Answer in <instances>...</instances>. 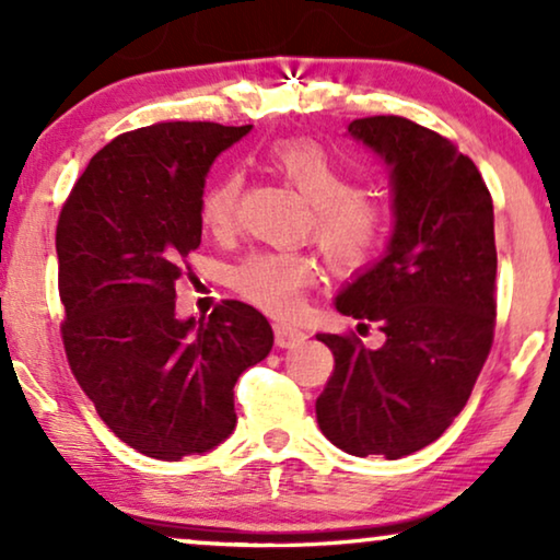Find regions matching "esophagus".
<instances>
[{"mask_svg":"<svg viewBox=\"0 0 560 560\" xmlns=\"http://www.w3.org/2000/svg\"><path fill=\"white\" fill-rule=\"evenodd\" d=\"M308 339V334L301 331V328L288 326V324H275V343L282 349H293L301 347V343Z\"/></svg>","mask_w":560,"mask_h":560,"instance_id":"1","label":"esophagus"}]
</instances>
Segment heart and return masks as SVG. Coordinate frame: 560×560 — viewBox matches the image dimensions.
<instances>
[{
    "label": "heart",
    "instance_id": "heart-1",
    "mask_svg": "<svg viewBox=\"0 0 560 560\" xmlns=\"http://www.w3.org/2000/svg\"><path fill=\"white\" fill-rule=\"evenodd\" d=\"M267 167L311 203L308 232L336 270H357L377 255L387 236V211L357 188L354 175L313 140H282L267 150ZM242 175L226 173L201 198V221L226 236L240 217ZM316 280V262L305 252L259 249L234 265L232 288L270 316H293Z\"/></svg>",
    "mask_w": 560,
    "mask_h": 560
}]
</instances>
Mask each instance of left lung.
Here are the masks:
<instances>
[{"mask_svg":"<svg viewBox=\"0 0 560 560\" xmlns=\"http://www.w3.org/2000/svg\"><path fill=\"white\" fill-rule=\"evenodd\" d=\"M349 132L389 165L395 234L336 308L387 341L372 351L357 334H318L336 364L316 418L347 454L402 458L454 423L492 349L494 209L471 158L433 129L387 114Z\"/></svg>","mask_w":560,"mask_h":560,"instance_id":"1","label":"left lung"}]
</instances>
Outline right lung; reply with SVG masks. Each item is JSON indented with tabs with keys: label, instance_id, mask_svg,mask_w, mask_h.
<instances>
[{
	"label": "right lung",
	"instance_id": "1",
	"mask_svg": "<svg viewBox=\"0 0 560 560\" xmlns=\"http://www.w3.org/2000/svg\"><path fill=\"white\" fill-rule=\"evenodd\" d=\"M249 129L158 121L119 135L58 217L68 364L112 433L160 462L219 446L236 425V380L272 349L270 324L247 303L175 316V282L190 278L201 244L206 173Z\"/></svg>",
	"mask_w": 560,
	"mask_h": 560
}]
</instances>
